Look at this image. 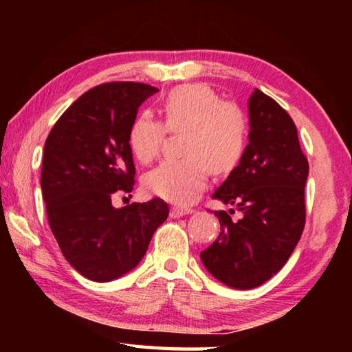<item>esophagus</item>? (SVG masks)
Segmentation results:
<instances>
[{"instance_id": "obj_1", "label": "esophagus", "mask_w": 352, "mask_h": 352, "mask_svg": "<svg viewBox=\"0 0 352 352\" xmlns=\"http://www.w3.org/2000/svg\"><path fill=\"white\" fill-rule=\"evenodd\" d=\"M192 212H194L192 208H182V206H172L170 208V216L174 219L186 216V214H192Z\"/></svg>"}]
</instances>
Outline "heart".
<instances>
[{"mask_svg":"<svg viewBox=\"0 0 352 352\" xmlns=\"http://www.w3.org/2000/svg\"><path fill=\"white\" fill-rule=\"evenodd\" d=\"M163 124L138 115L129 129V146L140 163L157 157L166 130L183 132V158L164 160L144 177L148 194L170 204L189 205L204 192L210 172L226 174L243 157L248 144L247 115L239 105L220 100L204 83H186L169 91L162 104Z\"/></svg>","mask_w":352,"mask_h":352,"instance_id":"heart-1","label":"heart"}]
</instances>
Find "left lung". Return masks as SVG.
Here are the masks:
<instances>
[{
  "label": "left lung",
  "mask_w": 352,
  "mask_h": 352,
  "mask_svg": "<svg viewBox=\"0 0 352 352\" xmlns=\"http://www.w3.org/2000/svg\"><path fill=\"white\" fill-rule=\"evenodd\" d=\"M250 133L239 164L212 194L242 212L233 220L214 211L220 222L216 242L200 253L211 275L233 289L248 290L276 275L305 230V186L309 163L295 122L276 100L253 91L248 99Z\"/></svg>",
  "instance_id": "1"
}]
</instances>
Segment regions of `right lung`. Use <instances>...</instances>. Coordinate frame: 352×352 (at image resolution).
I'll use <instances>...</instances> for the list:
<instances>
[{
  "mask_svg": "<svg viewBox=\"0 0 352 352\" xmlns=\"http://www.w3.org/2000/svg\"><path fill=\"white\" fill-rule=\"evenodd\" d=\"M157 91L138 82L94 87L68 107L46 138L40 184L47 222L65 259L91 281L109 283L133 270L169 216L162 199L111 205L115 192L133 190L129 129Z\"/></svg>",
  "mask_w": 352,
  "mask_h": 352,
  "instance_id": "1",
  "label": "right lung"
}]
</instances>
